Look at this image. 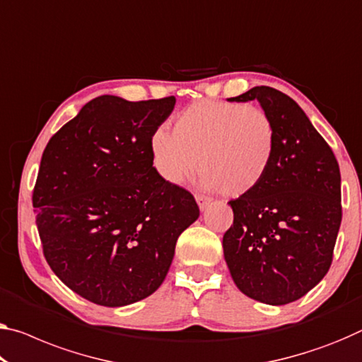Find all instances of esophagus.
<instances>
[{
    "instance_id": "esophagus-1",
    "label": "esophagus",
    "mask_w": 362,
    "mask_h": 362,
    "mask_svg": "<svg viewBox=\"0 0 362 362\" xmlns=\"http://www.w3.org/2000/svg\"><path fill=\"white\" fill-rule=\"evenodd\" d=\"M196 200H197V205H199L200 210H205L210 204H212V199L207 197V196H196Z\"/></svg>"
}]
</instances>
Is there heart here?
Returning <instances> with one entry per match:
<instances>
[{
  "label": "heart",
  "mask_w": 362,
  "mask_h": 362,
  "mask_svg": "<svg viewBox=\"0 0 362 362\" xmlns=\"http://www.w3.org/2000/svg\"><path fill=\"white\" fill-rule=\"evenodd\" d=\"M275 126L252 105L202 100L173 121L171 134L155 131L150 153L157 173L180 186L204 175V186L241 197L260 186L275 157Z\"/></svg>",
  "instance_id": "b5f03b06"
}]
</instances>
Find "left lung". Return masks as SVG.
I'll return each instance as SVG.
<instances>
[{
    "label": "left lung",
    "instance_id": "left-lung-1",
    "mask_svg": "<svg viewBox=\"0 0 362 362\" xmlns=\"http://www.w3.org/2000/svg\"><path fill=\"white\" fill-rule=\"evenodd\" d=\"M230 102L257 100L275 126L276 148L265 180L230 200L233 225L223 254L239 291L283 305L327 275L341 225V176L329 144L301 107L272 87H254Z\"/></svg>",
    "mask_w": 362,
    "mask_h": 362
}]
</instances>
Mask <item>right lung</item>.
Here are the masks:
<instances>
[{
  "instance_id": "add662e5",
  "label": "right lung",
  "mask_w": 362,
  "mask_h": 362,
  "mask_svg": "<svg viewBox=\"0 0 362 362\" xmlns=\"http://www.w3.org/2000/svg\"><path fill=\"white\" fill-rule=\"evenodd\" d=\"M175 103L97 97L43 150L32 196L43 254L87 301L121 308L157 291L199 218L192 194L163 181L150 153Z\"/></svg>"
}]
</instances>
